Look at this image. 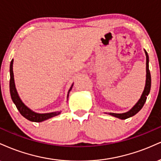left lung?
<instances>
[{
    "mask_svg": "<svg viewBox=\"0 0 161 161\" xmlns=\"http://www.w3.org/2000/svg\"><path fill=\"white\" fill-rule=\"evenodd\" d=\"M145 53L146 56V80H145V86L143 90L142 94L140 99H139V101L137 102V103L129 111L125 113H122V114H117V113H106L105 114H108L111 115V116H114L115 118H118L121 119V120H125L126 118H129L130 117H133L135 114H136L142 108L143 105L145 103L147 99V96H148L149 92H150L151 90V85H152V78H151V74L150 71H149V58L148 53L146 52V50H145Z\"/></svg>",
    "mask_w": 161,
    "mask_h": 161,
    "instance_id": "left-lung-1",
    "label": "left lung"
}]
</instances>
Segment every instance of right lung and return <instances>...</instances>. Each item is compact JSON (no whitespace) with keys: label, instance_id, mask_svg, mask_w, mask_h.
I'll return each instance as SVG.
<instances>
[{"label":"right lung","instance_id":"add662e5","mask_svg":"<svg viewBox=\"0 0 161 161\" xmlns=\"http://www.w3.org/2000/svg\"><path fill=\"white\" fill-rule=\"evenodd\" d=\"M13 59L10 62V66H9V75H10V80H9V91H10V96L11 99H12L13 103L16 105V106L18 109L20 114L25 118L27 120H30L32 122H42L44 120H47V119L53 118L55 116L61 114V111H54V112L50 113H37L35 112L30 109L29 108L26 106L23 103L20 99L19 96L18 92H17L16 85H15L14 81V75H13ZM73 84L70 87L69 92H68L67 98H69V92L72 89Z\"/></svg>","mask_w":161,"mask_h":161}]
</instances>
